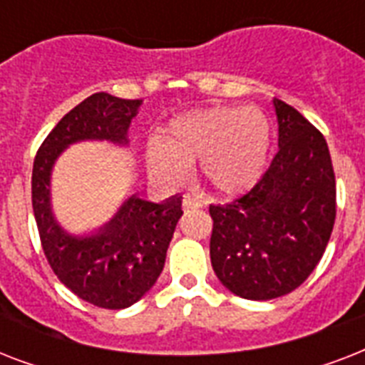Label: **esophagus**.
I'll return each mask as SVG.
<instances>
[{
	"label": "esophagus",
	"mask_w": 365,
	"mask_h": 365,
	"mask_svg": "<svg viewBox=\"0 0 365 365\" xmlns=\"http://www.w3.org/2000/svg\"><path fill=\"white\" fill-rule=\"evenodd\" d=\"M182 206H183V210L189 212V210H193V208H200L202 205H200V202H197V200H193V199H183Z\"/></svg>",
	"instance_id": "esophagus-1"
}]
</instances>
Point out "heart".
<instances>
[{
  "mask_svg": "<svg viewBox=\"0 0 365 365\" xmlns=\"http://www.w3.org/2000/svg\"><path fill=\"white\" fill-rule=\"evenodd\" d=\"M271 149V125L257 108L217 106L172 119L148 149L149 176L163 187H176L197 160L206 189L237 197L254 187Z\"/></svg>",
  "mask_w": 365,
  "mask_h": 365,
  "instance_id": "b5f03b06",
  "label": "heart"
}]
</instances>
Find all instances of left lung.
Instances as JSON below:
<instances>
[{
  "instance_id": "1",
  "label": "left lung",
  "mask_w": 365,
  "mask_h": 365,
  "mask_svg": "<svg viewBox=\"0 0 365 365\" xmlns=\"http://www.w3.org/2000/svg\"><path fill=\"white\" fill-rule=\"evenodd\" d=\"M278 153L255 187L210 206L212 269L231 294L269 301L294 292L322 259L335 223L328 143L299 111L272 98Z\"/></svg>"
}]
</instances>
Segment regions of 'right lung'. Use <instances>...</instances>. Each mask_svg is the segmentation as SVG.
<instances>
[{"instance_id":"right-lung-1","label":"right lung","mask_w":365,"mask_h":365,"mask_svg":"<svg viewBox=\"0 0 365 365\" xmlns=\"http://www.w3.org/2000/svg\"><path fill=\"white\" fill-rule=\"evenodd\" d=\"M142 104L108 93L85 98L45 138L31 172V205L48 265L77 297L111 311L134 305L155 286L183 214L182 197L153 202L128 195L100 227L71 233L54 216L51 180L58 157L73 143L128 148V128Z\"/></svg>"}]
</instances>
